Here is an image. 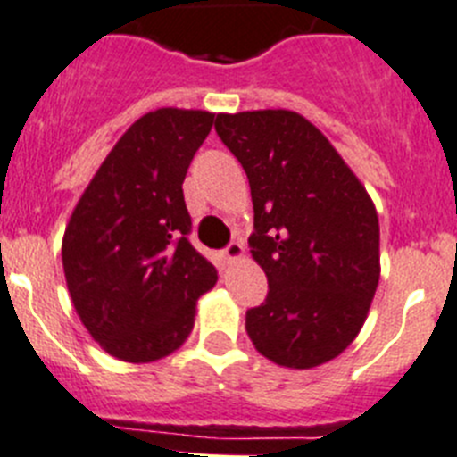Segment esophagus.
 <instances>
[{
  "mask_svg": "<svg viewBox=\"0 0 457 457\" xmlns=\"http://www.w3.org/2000/svg\"><path fill=\"white\" fill-rule=\"evenodd\" d=\"M241 254H243V245L238 241L228 243V248L223 250V259L228 263H232V262H237V259H241Z\"/></svg>",
  "mask_w": 457,
  "mask_h": 457,
  "instance_id": "obj_1",
  "label": "esophagus"
}]
</instances>
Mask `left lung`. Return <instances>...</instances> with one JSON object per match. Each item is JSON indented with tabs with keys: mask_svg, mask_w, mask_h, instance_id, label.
Segmentation results:
<instances>
[{
	"mask_svg": "<svg viewBox=\"0 0 457 457\" xmlns=\"http://www.w3.org/2000/svg\"><path fill=\"white\" fill-rule=\"evenodd\" d=\"M254 204L248 243L268 295L245 313L259 353L309 370L349 347L378 287V216L329 139L291 110L219 114Z\"/></svg>",
	"mask_w": 457,
	"mask_h": 457,
	"instance_id": "1",
	"label": "left lung"
}]
</instances>
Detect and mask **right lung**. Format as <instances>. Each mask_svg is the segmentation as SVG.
I'll list each match as a JSON object with an SVG mask.
<instances>
[{
  "instance_id": "1",
  "label": "right lung",
  "mask_w": 457,
  "mask_h": 457,
  "mask_svg": "<svg viewBox=\"0 0 457 457\" xmlns=\"http://www.w3.org/2000/svg\"><path fill=\"white\" fill-rule=\"evenodd\" d=\"M214 114L162 108L114 144L80 195L62 238V268L85 329L112 356L151 363L194 329L216 268L189 243L182 182Z\"/></svg>"
}]
</instances>
